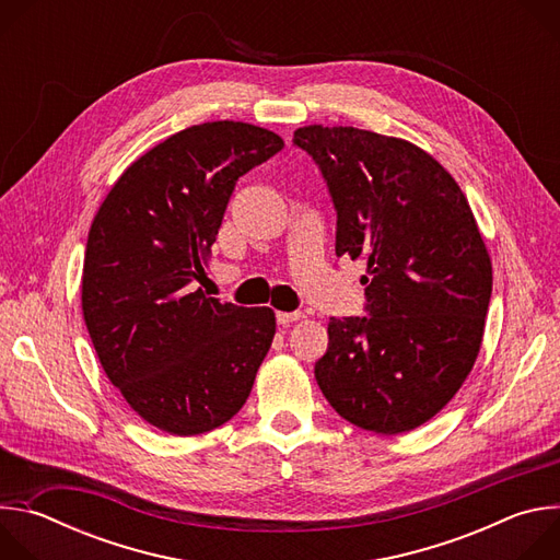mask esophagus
I'll return each mask as SVG.
<instances>
[{"label":"esophagus","mask_w":560,"mask_h":560,"mask_svg":"<svg viewBox=\"0 0 560 560\" xmlns=\"http://www.w3.org/2000/svg\"><path fill=\"white\" fill-rule=\"evenodd\" d=\"M303 314L301 312H277V324L279 326H290L294 322H301Z\"/></svg>","instance_id":"1"}]
</instances>
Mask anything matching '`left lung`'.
I'll list each match as a JSON object with an SVG mask.
<instances>
[{
  "label": "left lung",
  "instance_id": "1",
  "mask_svg": "<svg viewBox=\"0 0 560 560\" xmlns=\"http://www.w3.org/2000/svg\"><path fill=\"white\" fill-rule=\"evenodd\" d=\"M328 182L337 255L365 259L370 316L330 318L314 376L346 421L410 432L439 415L474 368L492 261L454 177L423 148L352 126L292 139Z\"/></svg>",
  "mask_w": 560,
  "mask_h": 560
}]
</instances>
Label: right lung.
I'll return each instance as SVG.
<instances>
[{
	"label": "right lung",
	"instance_id": "obj_1",
	"mask_svg": "<svg viewBox=\"0 0 560 560\" xmlns=\"http://www.w3.org/2000/svg\"><path fill=\"white\" fill-rule=\"evenodd\" d=\"M281 148L277 132L244 121L190 126L135 159L93 219L84 322L106 376L156 430L210 432L250 396L275 312L221 303L195 281L236 179Z\"/></svg>",
	"mask_w": 560,
	"mask_h": 560
}]
</instances>
